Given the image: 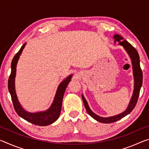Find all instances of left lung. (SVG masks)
<instances>
[{"instance_id":"obj_1","label":"left lung","mask_w":149,"mask_h":149,"mask_svg":"<svg viewBox=\"0 0 149 149\" xmlns=\"http://www.w3.org/2000/svg\"><path fill=\"white\" fill-rule=\"evenodd\" d=\"M114 39L115 43L116 42H118L120 45L124 48L125 51L127 52V53L130 57L131 60H132L133 77H134V89H133L132 97L130 100V104L128 105L127 109H126L124 112L121 113V114L108 118L100 117L99 116L95 114V113L90 109L86 99H85L84 95H82L83 101H84L85 107L86 108V110L88 114H89L92 118H94L95 120L98 121V122L104 123H110L116 122V121L122 119L123 117H125V116L129 114L130 113L132 112L133 110V108H135L136 104H137L139 95L140 89L143 84V73L140 67L139 56L137 50H136L130 42H128L127 41H125V40H123L124 39H123L122 36H120V35H114Z\"/></svg>"}]
</instances>
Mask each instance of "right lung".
<instances>
[{
	"label": "right lung",
	"mask_w": 149,
	"mask_h": 149,
	"mask_svg": "<svg viewBox=\"0 0 149 149\" xmlns=\"http://www.w3.org/2000/svg\"><path fill=\"white\" fill-rule=\"evenodd\" d=\"M26 45V42L22 45L21 49H19V51L17 52L13 58V59H12L11 63V74L9 77L8 82L9 92L10 93L14 109L17 112V114L20 117L26 120L27 122L37 125L45 126L50 125L54 123L55 121H56L60 116L62 108L63 97H64V92L68 85L70 81H71L72 74L69 75L68 77L65 78L64 81H62L60 83L58 87L53 102H52V104L49 109L43 111V112L35 113L27 112L26 110H25L22 108L20 103L19 102V100L17 97L16 90H15V77H16V72L17 63Z\"/></svg>",
	"instance_id": "1"
}]
</instances>
